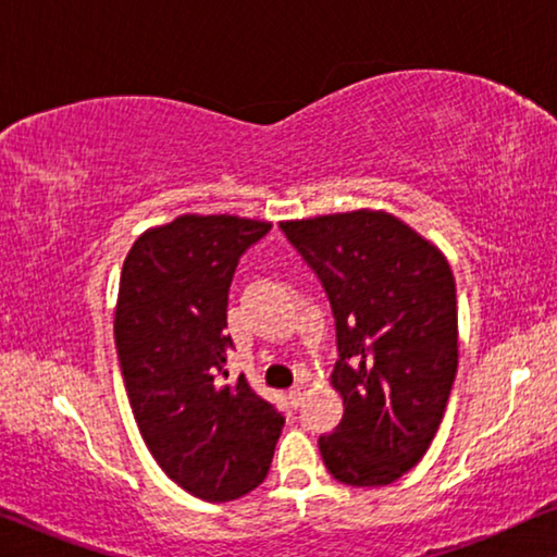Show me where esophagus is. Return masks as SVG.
I'll return each mask as SVG.
<instances>
[{
	"label": "esophagus",
	"instance_id": "obj_1",
	"mask_svg": "<svg viewBox=\"0 0 557 557\" xmlns=\"http://www.w3.org/2000/svg\"><path fill=\"white\" fill-rule=\"evenodd\" d=\"M287 400H289V405H293V408H300L302 400H305V389L302 387H293L287 393Z\"/></svg>",
	"mask_w": 557,
	"mask_h": 557
}]
</instances>
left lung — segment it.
I'll list each match as a JSON object with an SVG mask.
<instances>
[{"label":"left lung","mask_w":557,"mask_h":557,"mask_svg":"<svg viewBox=\"0 0 557 557\" xmlns=\"http://www.w3.org/2000/svg\"><path fill=\"white\" fill-rule=\"evenodd\" d=\"M335 318L343 420L318 445L339 483H393L433 443L458 372V297L437 247L387 212L282 222Z\"/></svg>","instance_id":"left-lung-1"}]
</instances>
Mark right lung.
Here are the masks:
<instances>
[{"mask_svg":"<svg viewBox=\"0 0 557 557\" xmlns=\"http://www.w3.org/2000/svg\"><path fill=\"white\" fill-rule=\"evenodd\" d=\"M270 230L185 214L147 230L122 268L114 343L137 428L157 465L207 503L255 491L285 428L245 375L227 380L230 285L239 257Z\"/></svg>","mask_w":557,"mask_h":557,"instance_id":"right-lung-1","label":"right lung"}]
</instances>
